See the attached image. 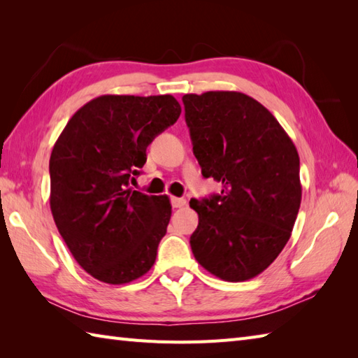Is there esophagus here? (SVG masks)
Masks as SVG:
<instances>
[{"label":"esophagus","instance_id":"esophagus-1","mask_svg":"<svg viewBox=\"0 0 358 358\" xmlns=\"http://www.w3.org/2000/svg\"><path fill=\"white\" fill-rule=\"evenodd\" d=\"M171 203H172V208H185L186 206V200L178 199V196H172Z\"/></svg>","mask_w":358,"mask_h":358}]
</instances>
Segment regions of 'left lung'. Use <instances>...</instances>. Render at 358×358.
<instances>
[{
	"mask_svg": "<svg viewBox=\"0 0 358 358\" xmlns=\"http://www.w3.org/2000/svg\"><path fill=\"white\" fill-rule=\"evenodd\" d=\"M194 155L220 195L189 201L199 214L195 260L224 281L257 277L291 237L301 203L300 158L277 118L241 92L183 96Z\"/></svg>",
	"mask_w": 358,
	"mask_h": 358,
	"instance_id": "left-lung-1",
	"label": "left lung"
}]
</instances>
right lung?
Wrapping results in <instances>:
<instances>
[{"label":"right lung","mask_w":358,"mask_h":358,"mask_svg":"<svg viewBox=\"0 0 358 358\" xmlns=\"http://www.w3.org/2000/svg\"><path fill=\"white\" fill-rule=\"evenodd\" d=\"M180 113L172 95H101L73 113L52 149L53 220L77 263L103 283H131L155 263L169 196L132 191L129 180Z\"/></svg>","instance_id":"obj_1"}]
</instances>
